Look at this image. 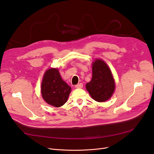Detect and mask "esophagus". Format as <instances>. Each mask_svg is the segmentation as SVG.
I'll use <instances>...</instances> for the list:
<instances>
[{"instance_id":"obj_1","label":"esophagus","mask_w":154,"mask_h":154,"mask_svg":"<svg viewBox=\"0 0 154 154\" xmlns=\"http://www.w3.org/2000/svg\"><path fill=\"white\" fill-rule=\"evenodd\" d=\"M75 87L77 88H82V87H83V84H82V83H80V84H77V85H75Z\"/></svg>"}]
</instances>
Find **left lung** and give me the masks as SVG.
Here are the masks:
<instances>
[{
	"label": "left lung",
	"instance_id": "left-lung-1",
	"mask_svg": "<svg viewBox=\"0 0 154 154\" xmlns=\"http://www.w3.org/2000/svg\"><path fill=\"white\" fill-rule=\"evenodd\" d=\"M115 81L110 69L101 59L92 63V78L86 84V89L95 101L102 102L109 99L114 92Z\"/></svg>",
	"mask_w": 154,
	"mask_h": 154
}]
</instances>
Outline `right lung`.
I'll use <instances>...</instances> for the list:
<instances>
[{"instance_id": "add662e5", "label": "right lung", "mask_w": 154, "mask_h": 154, "mask_svg": "<svg viewBox=\"0 0 154 154\" xmlns=\"http://www.w3.org/2000/svg\"><path fill=\"white\" fill-rule=\"evenodd\" d=\"M71 87L62 80L57 69L52 68L44 74L41 84L44 100L51 106L59 107L67 101Z\"/></svg>"}]
</instances>
